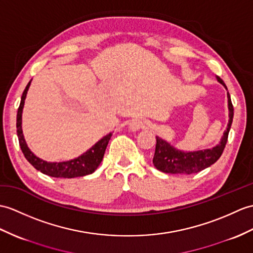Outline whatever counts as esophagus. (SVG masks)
<instances>
[{
    "label": "esophagus",
    "mask_w": 253,
    "mask_h": 253,
    "mask_svg": "<svg viewBox=\"0 0 253 253\" xmlns=\"http://www.w3.org/2000/svg\"><path fill=\"white\" fill-rule=\"evenodd\" d=\"M129 128H130L131 130H139V129L143 128V123L139 120H133L130 122V124H129Z\"/></svg>",
    "instance_id": "obj_1"
}]
</instances>
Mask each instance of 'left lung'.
Instances as JSON below:
<instances>
[{"mask_svg":"<svg viewBox=\"0 0 253 253\" xmlns=\"http://www.w3.org/2000/svg\"><path fill=\"white\" fill-rule=\"evenodd\" d=\"M218 81L222 85H224L220 78ZM226 88V86H225ZM228 99V111H230V121H228L227 128L223 134L220 144L212 149H207L197 152H182L173 146L170 145L165 140L156 137V146L155 153L153 157V164L157 170L165 173H173V174H192L197 173L202 170L210 167L211 165L219 160L221 157L223 151L225 149L227 142L228 132L233 123L234 116V108L231 101V96L227 92Z\"/></svg>","mask_w":253,"mask_h":253,"instance_id":"1","label":"left lung"}]
</instances>
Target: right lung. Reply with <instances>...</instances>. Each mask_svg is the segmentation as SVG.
I'll list each match as a JSON object with an SVG mask.
<instances>
[{"label":"right lung","instance_id":"right-lung-1","mask_svg":"<svg viewBox=\"0 0 253 253\" xmlns=\"http://www.w3.org/2000/svg\"><path fill=\"white\" fill-rule=\"evenodd\" d=\"M31 82H29L26 89L23 90L21 96L20 105L18 108V112H17V136H18L19 145L22 151L23 155L27 158V161L31 164V165L44 174L49 175V177L54 178H76V177H83L86 174H90L95 172V170L101 163L105 149H107L109 141L112 137V133H109L107 136L103 137L101 140L92 146L91 149L88 150L86 153L79 156L75 160L69 161V162H62V163H47L41 158L35 156L30 149L27 146V143L23 138L22 129H21V113L23 103H25V99L27 96V91L29 89Z\"/></svg>","mask_w":253,"mask_h":253}]
</instances>
